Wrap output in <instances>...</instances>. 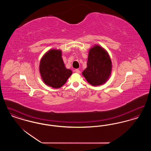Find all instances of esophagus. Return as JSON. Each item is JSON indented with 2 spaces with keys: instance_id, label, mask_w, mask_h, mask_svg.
Returning <instances> with one entry per match:
<instances>
[{
  "instance_id": "34e87169",
  "label": "esophagus",
  "mask_w": 151,
  "mask_h": 151,
  "mask_svg": "<svg viewBox=\"0 0 151 151\" xmlns=\"http://www.w3.org/2000/svg\"><path fill=\"white\" fill-rule=\"evenodd\" d=\"M75 71L76 72V73H80V71L78 70V69H76Z\"/></svg>"
}]
</instances>
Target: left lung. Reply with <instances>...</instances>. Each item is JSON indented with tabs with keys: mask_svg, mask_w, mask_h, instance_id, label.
<instances>
[{
	"mask_svg": "<svg viewBox=\"0 0 151 151\" xmlns=\"http://www.w3.org/2000/svg\"><path fill=\"white\" fill-rule=\"evenodd\" d=\"M112 62L108 51L95 45L89 51L87 67L82 72L86 81L92 86L105 84L110 77Z\"/></svg>",
	"mask_w": 151,
	"mask_h": 151,
	"instance_id": "1",
	"label": "left lung"
}]
</instances>
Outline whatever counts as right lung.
Returning <instances> with one entry per match:
<instances>
[{
	"mask_svg": "<svg viewBox=\"0 0 151 151\" xmlns=\"http://www.w3.org/2000/svg\"><path fill=\"white\" fill-rule=\"evenodd\" d=\"M62 55L61 50L50 49L40 62L39 70L43 83L53 88L62 87L72 75V71L66 68Z\"/></svg>",
	"mask_w": 151,
	"mask_h": 151,
	"instance_id": "right-lung-1",
	"label": "right lung"
}]
</instances>
